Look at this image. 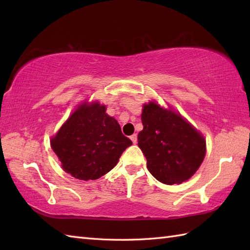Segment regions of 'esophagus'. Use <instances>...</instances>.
<instances>
[{"mask_svg":"<svg viewBox=\"0 0 250 250\" xmlns=\"http://www.w3.org/2000/svg\"><path fill=\"white\" fill-rule=\"evenodd\" d=\"M130 139H131L132 142H133V144H136V143H137V135L136 134H132L130 136Z\"/></svg>","mask_w":250,"mask_h":250,"instance_id":"esophagus-1","label":"esophagus"}]
</instances>
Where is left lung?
Segmentation results:
<instances>
[{"label":"left lung","mask_w":250,"mask_h":250,"mask_svg":"<svg viewBox=\"0 0 250 250\" xmlns=\"http://www.w3.org/2000/svg\"><path fill=\"white\" fill-rule=\"evenodd\" d=\"M139 147L159 182L182 184L198 171L206 153L204 136L182 115L156 102L143 106Z\"/></svg>","instance_id":"obj_1"}]
</instances>
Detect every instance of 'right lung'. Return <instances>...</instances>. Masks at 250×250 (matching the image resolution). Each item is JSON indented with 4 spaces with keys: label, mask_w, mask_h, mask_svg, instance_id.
I'll return each instance as SVG.
<instances>
[{
    "label": "right lung",
    "mask_w": 250,
    "mask_h": 250,
    "mask_svg": "<svg viewBox=\"0 0 250 250\" xmlns=\"http://www.w3.org/2000/svg\"><path fill=\"white\" fill-rule=\"evenodd\" d=\"M61 167L73 177L98 179L113 169L132 145L120 125L99 102H83L50 141Z\"/></svg>",
    "instance_id": "obj_1"
}]
</instances>
